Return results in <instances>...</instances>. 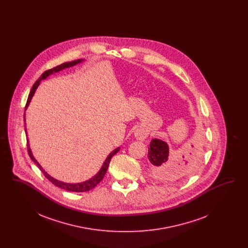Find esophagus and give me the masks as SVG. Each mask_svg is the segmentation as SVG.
Listing matches in <instances>:
<instances>
[{"label":"esophagus","mask_w":248,"mask_h":248,"mask_svg":"<svg viewBox=\"0 0 248 248\" xmlns=\"http://www.w3.org/2000/svg\"><path fill=\"white\" fill-rule=\"evenodd\" d=\"M134 136L139 140H144L148 137V132L143 128H138L135 131Z\"/></svg>","instance_id":"1"}]
</instances>
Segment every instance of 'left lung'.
<instances>
[{"mask_svg": "<svg viewBox=\"0 0 248 248\" xmlns=\"http://www.w3.org/2000/svg\"><path fill=\"white\" fill-rule=\"evenodd\" d=\"M148 149V159L151 163L150 168L153 177L156 179L162 181L176 179L179 176V173L182 172L183 168L186 167L183 164L187 165L188 163L187 159L182 156L183 159H180L178 164H176V162L169 157L168 144L162 140H152ZM189 154L191 155V154Z\"/></svg>", "mask_w": 248, "mask_h": 248, "instance_id": "1", "label": "left lung"}]
</instances>
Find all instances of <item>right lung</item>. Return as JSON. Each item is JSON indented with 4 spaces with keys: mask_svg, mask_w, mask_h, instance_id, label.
Segmentation results:
<instances>
[{
    "mask_svg": "<svg viewBox=\"0 0 248 248\" xmlns=\"http://www.w3.org/2000/svg\"><path fill=\"white\" fill-rule=\"evenodd\" d=\"M83 61H84V59L73 60V61H71V62L63 63V64H61V65H59L58 67H55V68H53V69H51V70L45 71V72L40 76V78L36 81L35 83L33 84L31 90V92H30V94H29V97H28V100H27V104H26V107H25V109L28 108V107L30 105L31 101V98H32L33 94L35 93L37 87L39 86V84H40V83H41L43 80H46L48 76H50V75H52V74H54V73H57V72L62 71V70H65V69H67V68H71V67H73V66H75V65H78V64L82 63ZM24 122H26L25 113H24ZM25 133H26V136L28 137V135H27V129H26V123H25ZM27 142H28V154L30 155L31 159V160L35 163V165L39 167V169L44 173L45 177H46L48 180H49L50 182H52L55 186H57V187H59V188H61V189H65V190L74 191V192H84V191H88V190H90V189L94 188V187L103 179V177L105 176L111 158L120 151V147H118V148H116L115 150H113L110 154L107 156L106 160L104 161V163H103V165L101 166V168L99 169V171L94 175V177L89 178L88 180L80 182V183H66V182L60 181V180H58V179L51 177L49 174H47V172H46V170L42 167V165H40V164L38 163V161L34 158V156H33V154H32V152H31V150L30 144H29V139H27Z\"/></svg>",
    "mask_w": 248,
    "mask_h": 248,
    "instance_id": "add662e5",
    "label": "right lung"
}]
</instances>
